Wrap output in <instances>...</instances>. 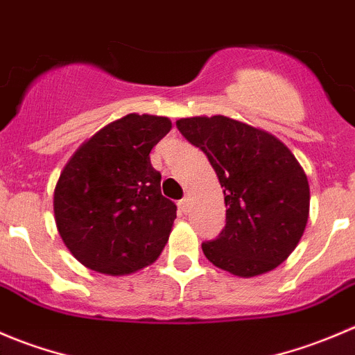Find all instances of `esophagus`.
<instances>
[{
	"instance_id": "1",
	"label": "esophagus",
	"mask_w": 355,
	"mask_h": 355,
	"mask_svg": "<svg viewBox=\"0 0 355 355\" xmlns=\"http://www.w3.org/2000/svg\"><path fill=\"white\" fill-rule=\"evenodd\" d=\"M178 205H179V210L186 214V212H188V210H189V200L184 196V198H182V200H179Z\"/></svg>"
}]
</instances>
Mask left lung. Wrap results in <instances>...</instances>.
Here are the masks:
<instances>
[{"instance_id":"8db88e82","label":"left lung","mask_w":355,"mask_h":355,"mask_svg":"<svg viewBox=\"0 0 355 355\" xmlns=\"http://www.w3.org/2000/svg\"><path fill=\"white\" fill-rule=\"evenodd\" d=\"M176 125L205 153L224 193L226 226L202 243L205 257L240 278L278 268L309 219V181L295 155L271 132L224 115L179 119Z\"/></svg>"}]
</instances>
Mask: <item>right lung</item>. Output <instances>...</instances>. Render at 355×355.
<instances>
[{
  "label": "right lung",
  "instance_id": "obj_1",
  "mask_svg": "<svg viewBox=\"0 0 355 355\" xmlns=\"http://www.w3.org/2000/svg\"><path fill=\"white\" fill-rule=\"evenodd\" d=\"M173 122L128 114L77 148L53 195L57 230L83 266L110 276L131 275L157 261L176 219L160 191L150 152Z\"/></svg>",
  "mask_w": 355,
  "mask_h": 355
}]
</instances>
